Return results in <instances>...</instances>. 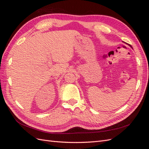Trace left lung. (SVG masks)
I'll return each instance as SVG.
<instances>
[{
  "instance_id": "obj_1",
  "label": "left lung",
  "mask_w": 149,
  "mask_h": 149,
  "mask_svg": "<svg viewBox=\"0 0 149 149\" xmlns=\"http://www.w3.org/2000/svg\"><path fill=\"white\" fill-rule=\"evenodd\" d=\"M130 47H131V46H130Z\"/></svg>"
}]
</instances>
